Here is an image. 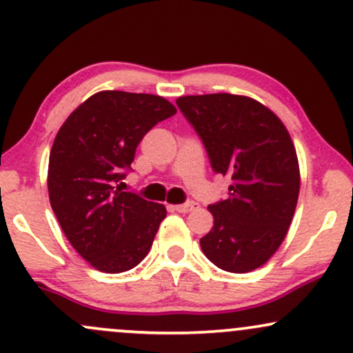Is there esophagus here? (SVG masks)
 Returning a JSON list of instances; mask_svg holds the SVG:
<instances>
[{"mask_svg": "<svg viewBox=\"0 0 353 353\" xmlns=\"http://www.w3.org/2000/svg\"><path fill=\"white\" fill-rule=\"evenodd\" d=\"M197 206L196 203H185V204H177V206H172L174 209H176L177 212H189L192 211Z\"/></svg>", "mask_w": 353, "mask_h": 353, "instance_id": "1", "label": "esophagus"}]
</instances>
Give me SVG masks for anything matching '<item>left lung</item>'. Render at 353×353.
Wrapping results in <instances>:
<instances>
[{
	"mask_svg": "<svg viewBox=\"0 0 353 353\" xmlns=\"http://www.w3.org/2000/svg\"><path fill=\"white\" fill-rule=\"evenodd\" d=\"M203 139L212 169L230 176L228 197L211 204L203 253L230 273L265 265L283 243L300 194V165L285 123L246 95H185L176 100Z\"/></svg>",
	"mask_w": 353,
	"mask_h": 353,
	"instance_id": "1",
	"label": "left lung"
}]
</instances>
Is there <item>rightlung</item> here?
<instances>
[{
	"label": "right lung",
	"instance_id": "right-lung-1",
	"mask_svg": "<svg viewBox=\"0 0 353 353\" xmlns=\"http://www.w3.org/2000/svg\"><path fill=\"white\" fill-rule=\"evenodd\" d=\"M164 97L102 90L58 130L48 161V196L77 253L102 273H122L149 253L164 204L123 192L120 181L142 137L176 114Z\"/></svg>",
	"mask_w": 353,
	"mask_h": 353
}]
</instances>
